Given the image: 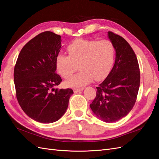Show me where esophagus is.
I'll list each match as a JSON object with an SVG mask.
<instances>
[{
    "mask_svg": "<svg viewBox=\"0 0 159 159\" xmlns=\"http://www.w3.org/2000/svg\"><path fill=\"white\" fill-rule=\"evenodd\" d=\"M83 90H84L83 88H81V89H74L73 92L75 93H79V92H80V91H82Z\"/></svg>",
    "mask_w": 159,
    "mask_h": 159,
    "instance_id": "esophagus-1",
    "label": "esophagus"
}]
</instances>
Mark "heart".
Segmentation results:
<instances>
[{
    "instance_id": "b5f03b06",
    "label": "heart",
    "mask_w": 159,
    "mask_h": 159,
    "mask_svg": "<svg viewBox=\"0 0 159 159\" xmlns=\"http://www.w3.org/2000/svg\"><path fill=\"white\" fill-rule=\"evenodd\" d=\"M69 56L58 53L55 65L63 78L68 79L77 70L80 72L66 82L72 88H82L93 80L106 77L111 69L115 58V47L107 39H76L66 47Z\"/></svg>"
}]
</instances>
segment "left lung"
Masks as SVG:
<instances>
[{
	"mask_svg": "<svg viewBox=\"0 0 159 159\" xmlns=\"http://www.w3.org/2000/svg\"><path fill=\"white\" fill-rule=\"evenodd\" d=\"M108 37L115 47L114 67L97 87L90 106L95 116L105 122H114L127 115L135 103L140 84L138 61L124 38L111 31Z\"/></svg>",
	"mask_w": 159,
	"mask_h": 159,
	"instance_id": "8db88e82",
	"label": "left lung"
}]
</instances>
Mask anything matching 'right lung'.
<instances>
[{"instance_id":"add662e5","label":"right lung","mask_w":159,"mask_h":159,"mask_svg":"<svg viewBox=\"0 0 159 159\" xmlns=\"http://www.w3.org/2000/svg\"><path fill=\"white\" fill-rule=\"evenodd\" d=\"M61 37L50 31L32 39L20 51L13 78L17 101L25 114L41 123L57 121L68 107L70 89H54L62 82L56 73L55 58Z\"/></svg>"}]
</instances>
